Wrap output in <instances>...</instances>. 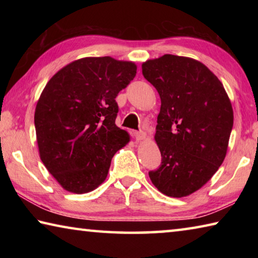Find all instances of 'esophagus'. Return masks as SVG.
<instances>
[{
  "label": "esophagus",
  "instance_id": "esophagus-1",
  "mask_svg": "<svg viewBox=\"0 0 258 258\" xmlns=\"http://www.w3.org/2000/svg\"><path fill=\"white\" fill-rule=\"evenodd\" d=\"M134 137L138 140V141H141V140L146 139V133L142 132V131H135Z\"/></svg>",
  "mask_w": 258,
  "mask_h": 258
}]
</instances>
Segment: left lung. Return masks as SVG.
Segmentation results:
<instances>
[{
  "label": "left lung",
  "mask_w": 258,
  "mask_h": 258,
  "mask_svg": "<svg viewBox=\"0 0 258 258\" xmlns=\"http://www.w3.org/2000/svg\"><path fill=\"white\" fill-rule=\"evenodd\" d=\"M161 106L155 140L161 164L149 177L161 194L181 198L211 180L223 163L233 110L220 80L186 56L165 54L142 64Z\"/></svg>",
  "instance_id": "8db88e82"
}]
</instances>
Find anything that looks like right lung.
Returning a JSON list of instances; mask_svg holds the SVG:
<instances>
[{"instance_id": "obj_1", "label": "right lung", "mask_w": 258, "mask_h": 258, "mask_svg": "<svg viewBox=\"0 0 258 258\" xmlns=\"http://www.w3.org/2000/svg\"><path fill=\"white\" fill-rule=\"evenodd\" d=\"M137 75L130 61L83 58L47 82L35 110L40 157L59 184L86 194L106 180L130 137L116 126V97Z\"/></svg>"}]
</instances>
